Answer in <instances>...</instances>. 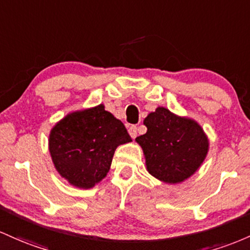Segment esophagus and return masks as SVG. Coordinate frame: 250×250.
Returning <instances> with one entry per match:
<instances>
[{"mask_svg": "<svg viewBox=\"0 0 250 250\" xmlns=\"http://www.w3.org/2000/svg\"><path fill=\"white\" fill-rule=\"evenodd\" d=\"M128 133H130L131 138H136L137 134H138V128H137L136 125H131L130 127H128Z\"/></svg>", "mask_w": 250, "mask_h": 250, "instance_id": "obj_1", "label": "esophagus"}]
</instances>
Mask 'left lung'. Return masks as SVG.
<instances>
[{"mask_svg":"<svg viewBox=\"0 0 250 250\" xmlns=\"http://www.w3.org/2000/svg\"><path fill=\"white\" fill-rule=\"evenodd\" d=\"M146 133L136 138L145 155L146 169L169 184L181 183L197 171L209 150V140L195 120L158 107L145 118Z\"/></svg>","mask_w":250,"mask_h":250,"instance_id":"1","label":"left lung"}]
</instances>
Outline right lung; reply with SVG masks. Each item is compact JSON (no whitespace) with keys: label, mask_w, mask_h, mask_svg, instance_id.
<instances>
[{"label":"right lung","mask_w":250,"mask_h":250,"mask_svg":"<svg viewBox=\"0 0 250 250\" xmlns=\"http://www.w3.org/2000/svg\"><path fill=\"white\" fill-rule=\"evenodd\" d=\"M131 140L124 124L99 105L60 120L50 131L49 152L63 178L89 189L106 177L116 148Z\"/></svg>","instance_id":"right-lung-1"}]
</instances>
